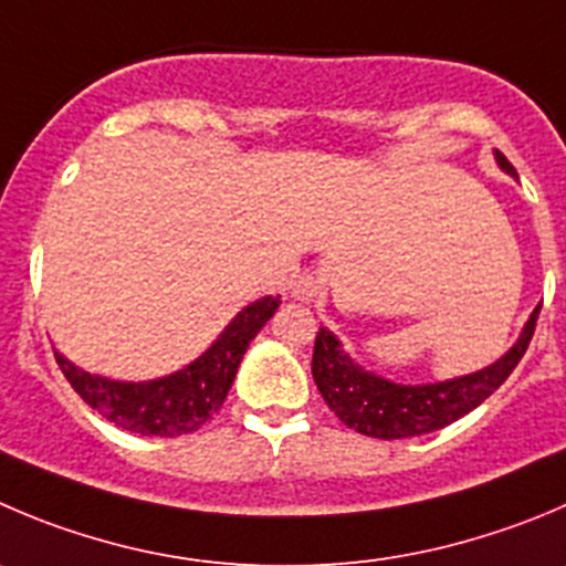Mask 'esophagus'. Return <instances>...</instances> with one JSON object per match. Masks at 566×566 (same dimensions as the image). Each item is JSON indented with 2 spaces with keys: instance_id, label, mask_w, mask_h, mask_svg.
<instances>
[{
  "instance_id": "1",
  "label": "esophagus",
  "mask_w": 566,
  "mask_h": 566,
  "mask_svg": "<svg viewBox=\"0 0 566 566\" xmlns=\"http://www.w3.org/2000/svg\"><path fill=\"white\" fill-rule=\"evenodd\" d=\"M292 297L300 300V303H314V300L322 297V283L314 274H300L292 283Z\"/></svg>"
}]
</instances>
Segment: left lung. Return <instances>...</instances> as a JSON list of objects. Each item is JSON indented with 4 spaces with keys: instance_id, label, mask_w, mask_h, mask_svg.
Masks as SVG:
<instances>
[{
    "instance_id": "8db88e82",
    "label": "left lung",
    "mask_w": 566,
    "mask_h": 566,
    "mask_svg": "<svg viewBox=\"0 0 566 566\" xmlns=\"http://www.w3.org/2000/svg\"><path fill=\"white\" fill-rule=\"evenodd\" d=\"M494 158H497L500 169L516 177L514 166L509 164L503 153H494ZM539 308L531 314L528 325L522 327L516 344L503 358L494 360L492 367L478 369L472 375H461V378L453 380L422 386L391 384V380L358 367L327 327H319V333H316L311 373H314L319 395L325 397L331 411L347 428L358 430L364 436H375V439L422 436L470 413L494 389L505 384V378L514 373V367L528 349L531 338H534Z\"/></svg>"
}]
</instances>
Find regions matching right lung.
I'll list each match as a JSON object with an SVG mask.
<instances>
[{"mask_svg": "<svg viewBox=\"0 0 566 566\" xmlns=\"http://www.w3.org/2000/svg\"><path fill=\"white\" fill-rule=\"evenodd\" d=\"M280 297H261L235 314L222 336L180 373L144 384H122L74 367L55 353L57 367L91 408L118 428L142 436H182L199 430L222 408L247 347L277 311Z\"/></svg>", "mask_w": 566, "mask_h": 566, "instance_id": "add662e5", "label": "right lung"}]
</instances>
